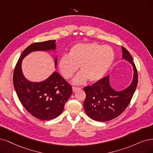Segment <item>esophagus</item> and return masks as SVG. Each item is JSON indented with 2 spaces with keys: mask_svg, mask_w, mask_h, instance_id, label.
I'll use <instances>...</instances> for the list:
<instances>
[{
  "mask_svg": "<svg viewBox=\"0 0 153 153\" xmlns=\"http://www.w3.org/2000/svg\"><path fill=\"white\" fill-rule=\"evenodd\" d=\"M81 89V88L76 87V86H72V91H77V89Z\"/></svg>",
  "mask_w": 153,
  "mask_h": 153,
  "instance_id": "34e87169",
  "label": "esophagus"
}]
</instances>
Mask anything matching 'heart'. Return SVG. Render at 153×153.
<instances>
[{
	"label": "heart",
	"instance_id": "obj_1",
	"mask_svg": "<svg viewBox=\"0 0 153 153\" xmlns=\"http://www.w3.org/2000/svg\"><path fill=\"white\" fill-rule=\"evenodd\" d=\"M115 59V53L108 45L97 43H79L71 48L69 56H62L59 61V69L65 79L72 78L79 67L81 71L74 79L80 84L88 79L97 82L108 72Z\"/></svg>",
	"mask_w": 153,
	"mask_h": 153
}]
</instances>
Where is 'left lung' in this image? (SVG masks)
<instances>
[{
    "mask_svg": "<svg viewBox=\"0 0 153 153\" xmlns=\"http://www.w3.org/2000/svg\"><path fill=\"white\" fill-rule=\"evenodd\" d=\"M122 58L131 63L134 67L133 80L127 88L120 91L113 89L107 76L92 86L84 88L86 98L84 101V108L86 114L93 120L99 122L111 120L119 116L126 109L131 102L138 83L137 68L132 55L123 47Z\"/></svg>",
    "mask_w": 153,
    "mask_h": 153,
    "instance_id": "obj_1",
    "label": "left lung"
}]
</instances>
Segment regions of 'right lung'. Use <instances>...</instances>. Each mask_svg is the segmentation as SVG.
Listing matches in <instances>:
<instances>
[{"label": "right lung", "mask_w": 153, "mask_h": 153, "mask_svg": "<svg viewBox=\"0 0 153 153\" xmlns=\"http://www.w3.org/2000/svg\"><path fill=\"white\" fill-rule=\"evenodd\" d=\"M55 40L29 45L21 53L13 73L14 86L20 102L32 116L42 120L53 119L62 114L72 94V86L56 72L41 82L28 81L22 74L21 63L25 56L31 52L55 50Z\"/></svg>", "instance_id": "right-lung-1"}]
</instances>
